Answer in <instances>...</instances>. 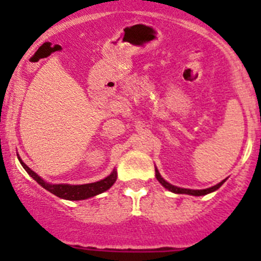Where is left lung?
<instances>
[{
	"instance_id": "left-lung-1",
	"label": "left lung",
	"mask_w": 261,
	"mask_h": 261,
	"mask_svg": "<svg viewBox=\"0 0 261 261\" xmlns=\"http://www.w3.org/2000/svg\"><path fill=\"white\" fill-rule=\"evenodd\" d=\"M155 177H156V179L159 180V183L162 184L164 188H167L168 191L173 192V193H178V194H191V196H206V194L211 193V192L217 191V189L226 181V179H223L218 184H216V186L210 187V188H206V189H187V188H179V187L172 186V184L168 183L167 180L163 179L162 175H160V173L158 172L156 168H155Z\"/></svg>"
}]
</instances>
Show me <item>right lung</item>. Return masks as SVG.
Segmentation results:
<instances>
[{"label": "right lung", "instance_id": "1", "mask_svg": "<svg viewBox=\"0 0 261 261\" xmlns=\"http://www.w3.org/2000/svg\"><path fill=\"white\" fill-rule=\"evenodd\" d=\"M18 160H20L21 165L23 167V169L29 173L30 177H33L34 179L38 181L43 188H45L46 191H49L50 193L55 194L57 197L63 199H69V201H81V199H87L91 198V197L97 196L99 193H103L107 189L111 188L114 186V183L117 179V172L114 169V172L109 175L105 179L94 181V183L89 184H81V186H70V184H50L46 183L45 180L41 179L35 172L30 169L22 160L20 159V156L17 155Z\"/></svg>", "mask_w": 261, "mask_h": 261}]
</instances>
